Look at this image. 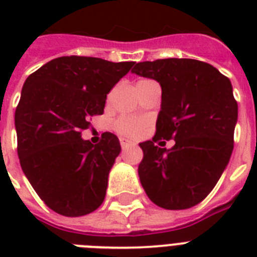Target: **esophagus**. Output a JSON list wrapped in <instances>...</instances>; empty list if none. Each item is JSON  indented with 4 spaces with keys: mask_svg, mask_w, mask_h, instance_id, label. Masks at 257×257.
I'll list each match as a JSON object with an SVG mask.
<instances>
[{
    "mask_svg": "<svg viewBox=\"0 0 257 257\" xmlns=\"http://www.w3.org/2000/svg\"><path fill=\"white\" fill-rule=\"evenodd\" d=\"M120 144L122 148H129V147H135V145H136V143H133V141H129V140H125V139H121Z\"/></svg>",
    "mask_w": 257,
    "mask_h": 257,
    "instance_id": "obj_1",
    "label": "esophagus"
}]
</instances>
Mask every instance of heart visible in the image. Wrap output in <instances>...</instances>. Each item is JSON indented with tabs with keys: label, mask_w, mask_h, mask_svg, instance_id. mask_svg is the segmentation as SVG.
Returning a JSON list of instances; mask_svg holds the SVG:
<instances>
[{
	"label": "heart",
	"mask_w": 257,
	"mask_h": 257,
	"mask_svg": "<svg viewBox=\"0 0 257 257\" xmlns=\"http://www.w3.org/2000/svg\"><path fill=\"white\" fill-rule=\"evenodd\" d=\"M144 81V80H140ZM145 128V121L133 116L120 117L114 122V129L117 132L126 137H139Z\"/></svg>",
	"instance_id": "heart-1"
}]
</instances>
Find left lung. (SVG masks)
I'll return each mask as SVG.
<instances>
[{"instance_id": "left-lung-1", "label": "left lung", "mask_w": 257, "mask_h": 257, "mask_svg": "<svg viewBox=\"0 0 257 257\" xmlns=\"http://www.w3.org/2000/svg\"><path fill=\"white\" fill-rule=\"evenodd\" d=\"M132 73L161 86L156 135L140 144L141 185L159 207H195L213 189L233 151L237 102L231 81L207 62L191 58L139 62ZM171 138V150L156 145Z\"/></svg>"}]
</instances>
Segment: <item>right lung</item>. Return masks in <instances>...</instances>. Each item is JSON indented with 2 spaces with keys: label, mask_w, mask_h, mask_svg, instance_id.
I'll list each match as a JSON object with an SVG mask.
<instances>
[{
  "label": "right lung",
  "mask_w": 257,
  "mask_h": 257,
  "mask_svg": "<svg viewBox=\"0 0 257 257\" xmlns=\"http://www.w3.org/2000/svg\"><path fill=\"white\" fill-rule=\"evenodd\" d=\"M133 65L58 57L22 86L14 114L20 164L40 199L60 215H88L104 201L120 141L105 132L93 145L81 139V131L89 128L90 117L104 113L106 94Z\"/></svg>",
  "instance_id": "add662e5"
}]
</instances>
